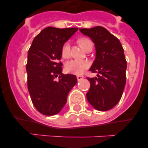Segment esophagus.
<instances>
[{
    "label": "esophagus",
    "mask_w": 148,
    "mask_h": 148,
    "mask_svg": "<svg viewBox=\"0 0 148 148\" xmlns=\"http://www.w3.org/2000/svg\"><path fill=\"white\" fill-rule=\"evenodd\" d=\"M83 78H84V76H82V75H77V79H78V81L82 80Z\"/></svg>",
    "instance_id": "1"
}]
</instances>
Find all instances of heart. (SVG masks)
I'll use <instances>...</instances> for the list:
<instances>
[{
  "label": "heart",
  "instance_id": "obj_1",
  "mask_svg": "<svg viewBox=\"0 0 148 148\" xmlns=\"http://www.w3.org/2000/svg\"><path fill=\"white\" fill-rule=\"evenodd\" d=\"M90 42L91 41L87 38H82L78 40V43L83 49H84L86 45ZM61 55H62L63 58H67L70 57V45L68 42L64 43V44L63 45L62 49H61ZM89 64L87 61L78 59H73L68 61L65 64V71L66 73L75 74V75H82L84 72V70H87Z\"/></svg>",
  "mask_w": 148,
  "mask_h": 148
}]
</instances>
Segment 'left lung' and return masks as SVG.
Returning <instances> with one entry per match:
<instances>
[{"label":"left lung","mask_w":148,"mask_h":148,"mask_svg":"<svg viewBox=\"0 0 148 148\" xmlns=\"http://www.w3.org/2000/svg\"><path fill=\"white\" fill-rule=\"evenodd\" d=\"M95 44V58L90 70L97 77L88 78V102L99 111L109 110L118 104L126 84L127 61L122 46L116 36L102 27L79 29Z\"/></svg>","instance_id":"left-lung-1"}]
</instances>
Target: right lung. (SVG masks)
I'll list each match as a JSON object with an SVG mask.
<instances>
[{
	"instance_id": "add662e5",
	"label": "right lung",
	"mask_w": 148,
	"mask_h": 148,
	"mask_svg": "<svg viewBox=\"0 0 148 148\" xmlns=\"http://www.w3.org/2000/svg\"><path fill=\"white\" fill-rule=\"evenodd\" d=\"M78 28L49 27L34 38L27 56V86L32 104L40 113L53 116L66 104L68 93L75 84V75L62 73L59 62L63 45ZM59 77L60 80H56Z\"/></svg>"
}]
</instances>
